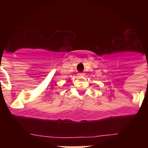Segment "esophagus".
Here are the masks:
<instances>
[{"label":"esophagus","instance_id":"esophagus-1","mask_svg":"<svg viewBox=\"0 0 148 148\" xmlns=\"http://www.w3.org/2000/svg\"><path fill=\"white\" fill-rule=\"evenodd\" d=\"M84 73H79V74H78V76H79V77H83V76H84Z\"/></svg>","mask_w":148,"mask_h":148}]
</instances>
